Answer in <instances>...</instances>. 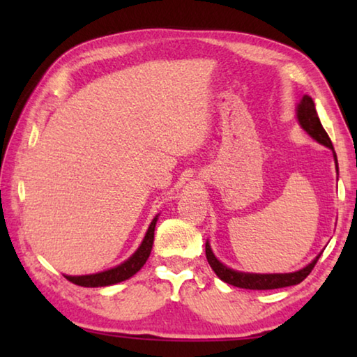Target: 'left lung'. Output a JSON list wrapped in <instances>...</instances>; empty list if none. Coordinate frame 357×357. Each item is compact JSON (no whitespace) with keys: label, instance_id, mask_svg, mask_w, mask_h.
I'll use <instances>...</instances> for the list:
<instances>
[{"label":"left lung","instance_id":"left-lung-1","mask_svg":"<svg viewBox=\"0 0 357 357\" xmlns=\"http://www.w3.org/2000/svg\"><path fill=\"white\" fill-rule=\"evenodd\" d=\"M298 119L302 126V129H304L312 138H315L318 143L324 144V146L334 149L328 132L324 130L321 123H319L315 104H313V100H312V98H309V96H304L301 100V104L298 105ZM335 164H337V157H335ZM319 255H321V253H319ZM319 255L313 259L309 266H305V268L301 271H296V273L245 274V273H238V271H233V269L227 268L225 264H222L219 259L214 257L213 250H211L209 244L206 243L208 263L211 268H213L214 273L217 274V277H219V279L225 283H229V285L238 287V288H245V289H275V288L298 285V283H301L307 275L312 273V269L315 268Z\"/></svg>","mask_w":357,"mask_h":357}]
</instances>
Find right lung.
I'll use <instances>...</instances> for the list:
<instances>
[{"instance_id":"add662e5","label":"right lung","mask_w":357,"mask_h":357,"mask_svg":"<svg viewBox=\"0 0 357 357\" xmlns=\"http://www.w3.org/2000/svg\"><path fill=\"white\" fill-rule=\"evenodd\" d=\"M155 222H157V215L154 217V220L151 222L148 233L146 236H144L142 245L138 247V250L128 259V261H124L123 264L116 266V268L104 271V273H99V274L78 275V277L66 275V279L80 287H108V285H113V283L129 279V277L137 274L138 271L143 268V264L146 263V259L149 258V253H151V249H153V243H154Z\"/></svg>"}]
</instances>
